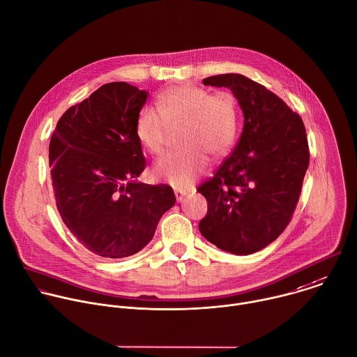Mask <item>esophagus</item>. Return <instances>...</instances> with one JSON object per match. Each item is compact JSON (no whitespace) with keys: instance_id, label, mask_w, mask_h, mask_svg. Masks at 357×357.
<instances>
[{"instance_id":"34e87169","label":"esophagus","mask_w":357,"mask_h":357,"mask_svg":"<svg viewBox=\"0 0 357 357\" xmlns=\"http://www.w3.org/2000/svg\"><path fill=\"white\" fill-rule=\"evenodd\" d=\"M175 196H176V200L179 203H182L185 200V197L188 196V192H185V190H175Z\"/></svg>"}]
</instances>
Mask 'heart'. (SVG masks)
<instances>
[{"label":"heart","mask_w":357,"mask_h":357,"mask_svg":"<svg viewBox=\"0 0 357 357\" xmlns=\"http://www.w3.org/2000/svg\"><path fill=\"white\" fill-rule=\"evenodd\" d=\"M155 109L144 106L136 119L139 143L151 154L164 151L165 126L179 125L176 151L165 155L154 167L158 179L176 188H188L207 167V155L221 158L234 146L238 130V106L232 95L181 84L162 91Z\"/></svg>","instance_id":"b5f03b06"}]
</instances>
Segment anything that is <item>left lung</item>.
Returning <instances> with one entry per match:
<instances>
[{"label": "left lung", "mask_w": 357, "mask_h": 357, "mask_svg": "<svg viewBox=\"0 0 357 357\" xmlns=\"http://www.w3.org/2000/svg\"><path fill=\"white\" fill-rule=\"evenodd\" d=\"M203 84L231 89L244 129L232 154L197 189L208 204L199 229L217 248L250 255L290 222L310 162L305 128L278 95L245 75L220 74Z\"/></svg>", "instance_id": "8db88e82"}]
</instances>
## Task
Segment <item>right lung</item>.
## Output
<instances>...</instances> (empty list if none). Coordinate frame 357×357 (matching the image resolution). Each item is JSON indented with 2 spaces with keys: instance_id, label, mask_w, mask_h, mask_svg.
<instances>
[{
  "instance_id": "1",
  "label": "right lung",
  "mask_w": 357,
  "mask_h": 357,
  "mask_svg": "<svg viewBox=\"0 0 357 357\" xmlns=\"http://www.w3.org/2000/svg\"><path fill=\"white\" fill-rule=\"evenodd\" d=\"M149 92L109 82L60 117L49 146L59 213L75 238L102 258L142 251L175 204L168 185L136 178L146 160L135 126Z\"/></svg>"
}]
</instances>
